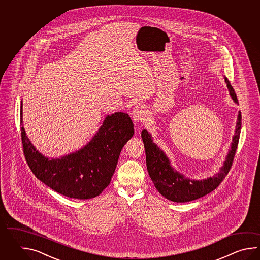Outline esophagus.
I'll return each instance as SVG.
<instances>
[{
  "label": "esophagus",
  "instance_id": "34e87169",
  "mask_svg": "<svg viewBox=\"0 0 260 260\" xmlns=\"http://www.w3.org/2000/svg\"><path fill=\"white\" fill-rule=\"evenodd\" d=\"M147 116L146 111L143 106H136L132 111V119L135 123H139L145 120V118Z\"/></svg>",
  "mask_w": 260,
  "mask_h": 260
}]
</instances>
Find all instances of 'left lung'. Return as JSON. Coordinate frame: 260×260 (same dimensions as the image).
<instances>
[{
    "label": "left lung",
    "mask_w": 260,
    "mask_h": 260,
    "mask_svg": "<svg viewBox=\"0 0 260 260\" xmlns=\"http://www.w3.org/2000/svg\"><path fill=\"white\" fill-rule=\"evenodd\" d=\"M224 79L233 102L235 104H239L232 84L229 82L228 78L224 76ZM241 128L242 115L241 111H238L235 134L232 137L231 149L226 153L223 166L213 177L201 180L188 178L180 172L177 171L175 167L172 166L171 160H169L166 152L153 142L151 134L145 129L142 130L141 138L146 151L147 169L155 188L166 199L175 203H187L210 193L211 191L219 186L232 167L233 158L237 149Z\"/></svg>",
    "instance_id": "left-lung-1"
}]
</instances>
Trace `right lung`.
<instances>
[{
    "label": "right lung",
    "mask_w": 260,
    "mask_h": 260,
    "mask_svg": "<svg viewBox=\"0 0 260 260\" xmlns=\"http://www.w3.org/2000/svg\"><path fill=\"white\" fill-rule=\"evenodd\" d=\"M21 139L26 160L35 177L58 193L74 199H92L111 183L123 146L134 135L127 113L107 115L94 137L83 148L59 158H48L34 147L23 127Z\"/></svg>",
    "instance_id": "right-lung-1"
}]
</instances>
